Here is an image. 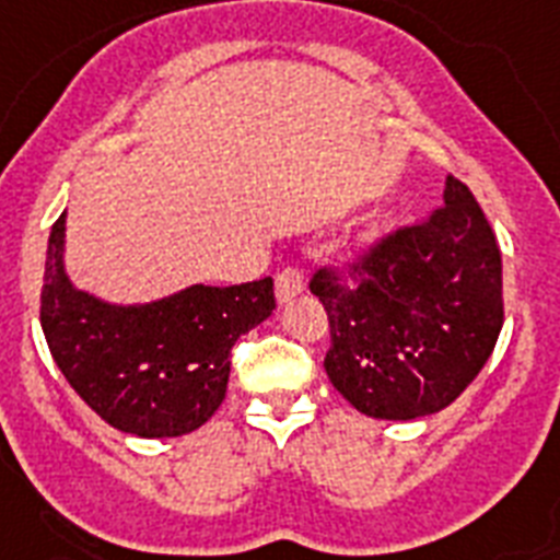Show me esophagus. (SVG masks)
Masks as SVG:
<instances>
[{
	"label": "esophagus",
	"instance_id": "34e87169",
	"mask_svg": "<svg viewBox=\"0 0 560 560\" xmlns=\"http://www.w3.org/2000/svg\"><path fill=\"white\" fill-rule=\"evenodd\" d=\"M303 285H306L303 283V271H300L298 266H285V269L280 271L275 280L277 300H280V303H285V300H291L294 294H300V291H303Z\"/></svg>",
	"mask_w": 560,
	"mask_h": 560
}]
</instances>
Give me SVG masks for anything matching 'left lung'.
Wrapping results in <instances>:
<instances>
[{
	"mask_svg": "<svg viewBox=\"0 0 560 560\" xmlns=\"http://www.w3.org/2000/svg\"><path fill=\"white\" fill-rule=\"evenodd\" d=\"M312 275L329 314L331 386L369 418L435 415L478 377L503 326L501 248L472 191L450 174L443 206L349 262Z\"/></svg>",
	"mask_w": 560,
	"mask_h": 560,
	"instance_id": "1",
	"label": "left lung"
}]
</instances>
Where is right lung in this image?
Instances as JSON below:
<instances>
[{"label":"right lung","instance_id":"obj_1","mask_svg":"<svg viewBox=\"0 0 560 560\" xmlns=\"http://www.w3.org/2000/svg\"><path fill=\"white\" fill-rule=\"evenodd\" d=\"M65 214L50 229L39 320L59 372L108 427L140 438L200 429L229 389L231 346L271 314V277L191 285L145 306H110L62 269Z\"/></svg>","mask_w":560,"mask_h":560}]
</instances>
